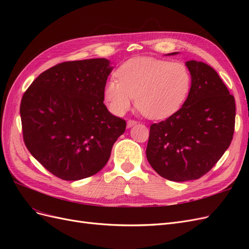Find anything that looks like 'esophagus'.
<instances>
[{
    "label": "esophagus",
    "instance_id": "34e87169",
    "mask_svg": "<svg viewBox=\"0 0 249 249\" xmlns=\"http://www.w3.org/2000/svg\"><path fill=\"white\" fill-rule=\"evenodd\" d=\"M136 124H137L136 120L129 119V120H127V122H126V127H129V129H130V127H132L133 125H135Z\"/></svg>",
    "mask_w": 249,
    "mask_h": 249
}]
</instances>
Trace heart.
<instances>
[{
    "instance_id": "heart-1",
    "label": "heart",
    "mask_w": 249,
    "mask_h": 249,
    "mask_svg": "<svg viewBox=\"0 0 249 249\" xmlns=\"http://www.w3.org/2000/svg\"><path fill=\"white\" fill-rule=\"evenodd\" d=\"M104 87V99L110 111L124 115L136 97V106L150 119H164L177 113L188 99L192 76L183 62L152 57L127 60Z\"/></svg>"
}]
</instances>
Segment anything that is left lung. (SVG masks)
<instances>
[{"mask_svg": "<svg viewBox=\"0 0 249 249\" xmlns=\"http://www.w3.org/2000/svg\"><path fill=\"white\" fill-rule=\"evenodd\" d=\"M185 64L192 76L188 99L175 114L150 125L146 147L150 166L173 182L206 175L229 148L235 130V99L218 73L200 61Z\"/></svg>", "mask_w": 249, "mask_h": 249, "instance_id": "obj_1", "label": "left lung"}]
</instances>
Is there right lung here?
Wrapping results in <instances>:
<instances>
[{
	"instance_id": "obj_1",
	"label": "right lung",
	"mask_w": 249,
	"mask_h": 249,
	"mask_svg": "<svg viewBox=\"0 0 249 249\" xmlns=\"http://www.w3.org/2000/svg\"><path fill=\"white\" fill-rule=\"evenodd\" d=\"M112 70L105 58L60 63L40 73L22 95L25 144L54 176L78 180L95 175L124 133V120L104 104Z\"/></svg>"
}]
</instances>
